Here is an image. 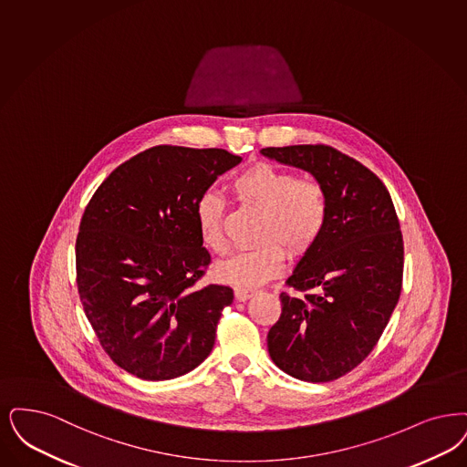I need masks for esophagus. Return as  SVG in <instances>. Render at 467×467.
Wrapping results in <instances>:
<instances>
[{
    "mask_svg": "<svg viewBox=\"0 0 467 467\" xmlns=\"http://www.w3.org/2000/svg\"><path fill=\"white\" fill-rule=\"evenodd\" d=\"M254 294H255V290H250V288H243V286H236L234 288V297H236V300L250 299Z\"/></svg>",
    "mask_w": 467,
    "mask_h": 467,
    "instance_id": "obj_1",
    "label": "esophagus"
}]
</instances>
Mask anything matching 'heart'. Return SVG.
Masks as SVG:
<instances>
[{"mask_svg":"<svg viewBox=\"0 0 467 467\" xmlns=\"http://www.w3.org/2000/svg\"><path fill=\"white\" fill-rule=\"evenodd\" d=\"M231 192L243 206L262 212L254 250L238 252L221 262L215 275L238 286H255L275 278L285 264V252L299 259L315 248L323 236L330 202L325 186L311 177H299L285 168L257 161L244 168L233 181ZM194 219L200 242L213 254H224L225 203L205 191L196 205Z\"/></svg>","mask_w":467,"mask_h":467,"instance_id":"1","label":"heart"}]
</instances>
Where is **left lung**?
Listing matches in <instances>:
<instances>
[{"label": "left lung", "mask_w": 467, "mask_h": 467, "mask_svg": "<svg viewBox=\"0 0 467 467\" xmlns=\"http://www.w3.org/2000/svg\"><path fill=\"white\" fill-rule=\"evenodd\" d=\"M264 156L311 171L330 202L328 224L281 292L267 334L271 359L306 382H330L372 353L403 285V236L389 191L372 170L325 144L265 148Z\"/></svg>", "instance_id": "obj_1"}]
</instances>
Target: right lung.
<instances>
[{
	"instance_id": "right-lung-1",
	"label": "right lung",
	"mask_w": 467,
	"mask_h": 467,
	"mask_svg": "<svg viewBox=\"0 0 467 467\" xmlns=\"http://www.w3.org/2000/svg\"><path fill=\"white\" fill-rule=\"evenodd\" d=\"M242 161L225 150L154 146L95 191L76 238V285L102 349L144 380L196 368L233 290L198 286L210 265L194 205Z\"/></svg>"
}]
</instances>
